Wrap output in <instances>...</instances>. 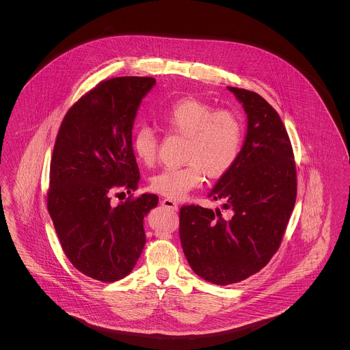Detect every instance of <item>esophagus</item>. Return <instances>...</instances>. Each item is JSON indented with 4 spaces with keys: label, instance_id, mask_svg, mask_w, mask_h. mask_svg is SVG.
<instances>
[{
    "label": "esophagus",
    "instance_id": "esophagus-1",
    "mask_svg": "<svg viewBox=\"0 0 350 350\" xmlns=\"http://www.w3.org/2000/svg\"><path fill=\"white\" fill-rule=\"evenodd\" d=\"M161 204L164 206V207H167V208H171V210H178V204L174 202L172 200H170V198H164V200H161Z\"/></svg>",
    "mask_w": 350,
    "mask_h": 350
}]
</instances>
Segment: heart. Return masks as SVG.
<instances>
[{
	"label": "heart",
	"instance_id": "heart-1",
	"mask_svg": "<svg viewBox=\"0 0 350 350\" xmlns=\"http://www.w3.org/2000/svg\"><path fill=\"white\" fill-rule=\"evenodd\" d=\"M157 120L170 135L186 137L182 167H168L150 178L152 191L170 200H183L208 178H221L236 164L243 146V124L230 110H215L198 98L175 100L157 114ZM136 159L150 167L159 152V139L153 129L142 125L132 137Z\"/></svg>",
	"mask_w": 350,
	"mask_h": 350
}]
</instances>
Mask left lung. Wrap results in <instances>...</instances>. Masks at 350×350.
Segmentation results:
<instances>
[{"label": "left lung", "mask_w": 350, "mask_h": 350, "mask_svg": "<svg viewBox=\"0 0 350 350\" xmlns=\"http://www.w3.org/2000/svg\"><path fill=\"white\" fill-rule=\"evenodd\" d=\"M244 106L248 131L233 168L208 198L222 210L180 207L179 236L193 271L217 286L245 280L278 252L297 200V167L278 111L254 92L229 88Z\"/></svg>", "instance_id": "8db88e82"}]
</instances>
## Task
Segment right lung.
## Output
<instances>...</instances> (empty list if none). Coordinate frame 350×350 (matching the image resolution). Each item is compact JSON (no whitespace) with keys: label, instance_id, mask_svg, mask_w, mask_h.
<instances>
[{"label":"right lung","instance_id":"1","mask_svg":"<svg viewBox=\"0 0 350 350\" xmlns=\"http://www.w3.org/2000/svg\"><path fill=\"white\" fill-rule=\"evenodd\" d=\"M154 83L150 77L102 81L68 109L52 152L47 207L62 250L103 283L131 273L146 245L144 217L159 202L154 194L109 202L139 186L132 128Z\"/></svg>","mask_w":350,"mask_h":350}]
</instances>
